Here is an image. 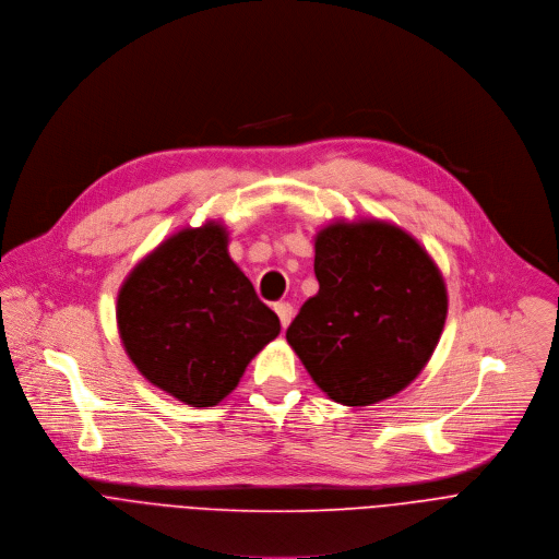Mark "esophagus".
I'll list each match as a JSON object with an SVG mask.
<instances>
[{
    "mask_svg": "<svg viewBox=\"0 0 559 559\" xmlns=\"http://www.w3.org/2000/svg\"><path fill=\"white\" fill-rule=\"evenodd\" d=\"M275 312H277L280 321H282V328H288V323L293 319V306L286 304V301H280V304H275Z\"/></svg>",
    "mask_w": 559,
    "mask_h": 559,
    "instance_id": "obj_1",
    "label": "esophagus"
}]
</instances>
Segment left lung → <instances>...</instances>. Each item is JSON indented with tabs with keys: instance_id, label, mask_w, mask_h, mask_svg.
<instances>
[{
	"instance_id": "8db88e82",
	"label": "left lung",
	"mask_w": 559,
	"mask_h": 559,
	"mask_svg": "<svg viewBox=\"0 0 559 559\" xmlns=\"http://www.w3.org/2000/svg\"><path fill=\"white\" fill-rule=\"evenodd\" d=\"M310 297L286 342L317 388L348 407L403 392L429 364L448 286L427 249L381 217L332 219L314 234Z\"/></svg>"
}]
</instances>
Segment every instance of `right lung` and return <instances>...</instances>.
I'll list each match as a JSON object with an SVG mask.
<instances>
[{
  "label": "right lung",
  "mask_w": 559,
  "mask_h": 559,
  "mask_svg": "<svg viewBox=\"0 0 559 559\" xmlns=\"http://www.w3.org/2000/svg\"><path fill=\"white\" fill-rule=\"evenodd\" d=\"M117 328L136 370L191 407H213L280 334L229 255L222 219L185 227L150 251L117 295Z\"/></svg>",
  "instance_id": "add662e5"
}]
</instances>
